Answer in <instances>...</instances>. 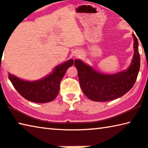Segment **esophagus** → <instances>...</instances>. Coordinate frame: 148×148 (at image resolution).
I'll return each instance as SVG.
<instances>
[{
	"label": "esophagus",
	"mask_w": 148,
	"mask_h": 148,
	"mask_svg": "<svg viewBox=\"0 0 148 148\" xmlns=\"http://www.w3.org/2000/svg\"><path fill=\"white\" fill-rule=\"evenodd\" d=\"M75 56V58H78V57H79V54H76Z\"/></svg>",
	"instance_id": "esophagus-1"
}]
</instances>
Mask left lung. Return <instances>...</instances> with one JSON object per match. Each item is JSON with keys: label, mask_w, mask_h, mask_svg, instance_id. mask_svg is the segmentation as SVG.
Returning <instances> with one entry per match:
<instances>
[{"label": "left lung", "mask_w": 148, "mask_h": 148, "mask_svg": "<svg viewBox=\"0 0 148 148\" xmlns=\"http://www.w3.org/2000/svg\"><path fill=\"white\" fill-rule=\"evenodd\" d=\"M134 54L130 66L126 71L114 75H104L79 60H75L79 83L86 96L93 101L107 102L118 99L133 87L139 73L140 57L137 38L132 34Z\"/></svg>", "instance_id": "obj_1"}]
</instances>
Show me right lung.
Wrapping results in <instances>:
<instances>
[{
    "label": "right lung",
    "instance_id": "obj_1",
    "mask_svg": "<svg viewBox=\"0 0 148 148\" xmlns=\"http://www.w3.org/2000/svg\"><path fill=\"white\" fill-rule=\"evenodd\" d=\"M73 64V60L57 66L52 73L42 80L26 81L9 74V79L21 96L29 101L38 103L51 102L58 96L60 81L67 69Z\"/></svg>",
    "mask_w": 148,
    "mask_h": 148
}]
</instances>
